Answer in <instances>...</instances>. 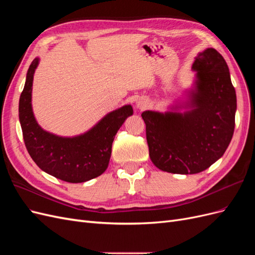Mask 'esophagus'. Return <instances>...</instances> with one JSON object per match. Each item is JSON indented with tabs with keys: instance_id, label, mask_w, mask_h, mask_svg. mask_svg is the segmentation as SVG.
Returning a JSON list of instances; mask_svg holds the SVG:
<instances>
[{
	"instance_id": "34e87169",
	"label": "esophagus",
	"mask_w": 255,
	"mask_h": 255,
	"mask_svg": "<svg viewBox=\"0 0 255 255\" xmlns=\"http://www.w3.org/2000/svg\"><path fill=\"white\" fill-rule=\"evenodd\" d=\"M137 107L139 110H144L145 107H148V101H145V100H139V101H137Z\"/></svg>"
}]
</instances>
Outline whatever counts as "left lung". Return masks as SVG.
<instances>
[{"mask_svg": "<svg viewBox=\"0 0 255 255\" xmlns=\"http://www.w3.org/2000/svg\"><path fill=\"white\" fill-rule=\"evenodd\" d=\"M191 69L196 80L186 101L166 113L141 114L152 163L170 173L205 170L225 154L234 133L236 92L225 58L208 48Z\"/></svg>", "mask_w": 255, "mask_h": 255, "instance_id": "8db88e82", "label": "left lung"}]
</instances>
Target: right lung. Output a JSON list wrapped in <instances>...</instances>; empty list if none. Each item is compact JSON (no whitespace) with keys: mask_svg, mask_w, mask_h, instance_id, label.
<instances>
[{"mask_svg":"<svg viewBox=\"0 0 255 255\" xmlns=\"http://www.w3.org/2000/svg\"><path fill=\"white\" fill-rule=\"evenodd\" d=\"M39 64H30L19 101L23 139L30 157L42 171L69 183H83L101 175L109 167L114 138L123 122L133 115L130 105L115 110L84 134L61 137L44 130L32 109L34 73Z\"/></svg>","mask_w":255,"mask_h":255,"instance_id":"obj_1","label":"right lung"}]
</instances>
